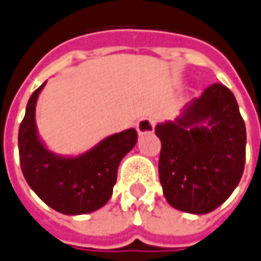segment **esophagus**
Wrapping results in <instances>:
<instances>
[{
  "instance_id": "esophagus-1",
  "label": "esophagus",
  "mask_w": 261,
  "mask_h": 261,
  "mask_svg": "<svg viewBox=\"0 0 261 261\" xmlns=\"http://www.w3.org/2000/svg\"><path fill=\"white\" fill-rule=\"evenodd\" d=\"M155 127V120L151 117H143L137 121V131L138 134H147V133H153Z\"/></svg>"
}]
</instances>
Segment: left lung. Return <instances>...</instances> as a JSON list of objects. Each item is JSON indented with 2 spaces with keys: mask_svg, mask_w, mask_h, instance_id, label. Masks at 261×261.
<instances>
[{
  "mask_svg": "<svg viewBox=\"0 0 261 261\" xmlns=\"http://www.w3.org/2000/svg\"><path fill=\"white\" fill-rule=\"evenodd\" d=\"M155 136L160 182L171 207L207 214L231 196L246 163V125L227 87H208L174 121L157 124Z\"/></svg>",
  "mask_w": 261,
  "mask_h": 261,
  "instance_id": "1",
  "label": "left lung"
}]
</instances>
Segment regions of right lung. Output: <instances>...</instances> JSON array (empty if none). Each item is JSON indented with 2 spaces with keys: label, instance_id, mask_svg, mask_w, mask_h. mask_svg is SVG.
I'll use <instances>...</instances> for the list:
<instances>
[{
  "label": "right lung",
  "instance_id": "add662e5",
  "mask_svg": "<svg viewBox=\"0 0 261 261\" xmlns=\"http://www.w3.org/2000/svg\"><path fill=\"white\" fill-rule=\"evenodd\" d=\"M45 86L30 97L19 125L21 170L28 186L51 208L68 216L93 213L113 196L120 161L137 143L136 128L116 133L80 155H60L48 150L38 136L35 106Z\"/></svg>",
  "mask_w": 261,
  "mask_h": 261
}]
</instances>
